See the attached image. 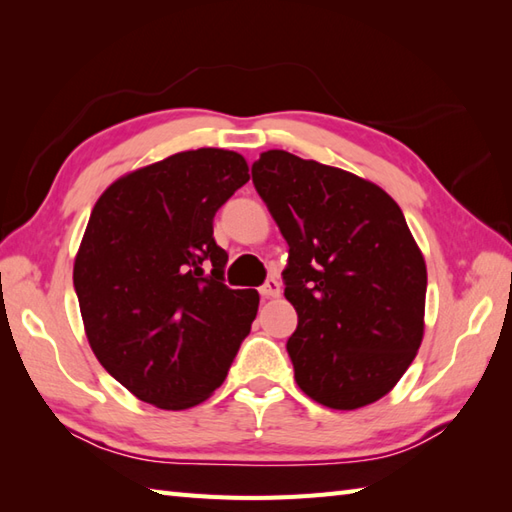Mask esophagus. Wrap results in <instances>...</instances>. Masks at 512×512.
I'll return each instance as SVG.
<instances>
[{
  "mask_svg": "<svg viewBox=\"0 0 512 512\" xmlns=\"http://www.w3.org/2000/svg\"><path fill=\"white\" fill-rule=\"evenodd\" d=\"M281 292V286L277 279H266V284L259 288V295H262L264 299H273V297H279Z\"/></svg>",
  "mask_w": 512,
  "mask_h": 512,
  "instance_id": "obj_1",
  "label": "esophagus"
}]
</instances>
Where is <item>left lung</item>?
I'll use <instances>...</instances> for the list:
<instances>
[{
	"instance_id": "left-lung-1",
	"label": "left lung",
	"mask_w": 512,
	"mask_h": 512,
	"mask_svg": "<svg viewBox=\"0 0 512 512\" xmlns=\"http://www.w3.org/2000/svg\"><path fill=\"white\" fill-rule=\"evenodd\" d=\"M253 184L288 242L286 343L303 394L358 409L389 394L424 334L427 266L400 206L374 182L281 149Z\"/></svg>"
}]
</instances>
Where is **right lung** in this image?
I'll list each match as a JSON object with an SVG mask.
<instances>
[{"instance_id": "1", "label": "right lung", "mask_w": 512, "mask_h": 512, "mask_svg": "<svg viewBox=\"0 0 512 512\" xmlns=\"http://www.w3.org/2000/svg\"><path fill=\"white\" fill-rule=\"evenodd\" d=\"M248 178L235 151H180L118 178L94 204L74 290L94 356L138 400L200 405L250 332L259 295L224 284L228 255L213 239L217 209Z\"/></svg>"}]
</instances>
